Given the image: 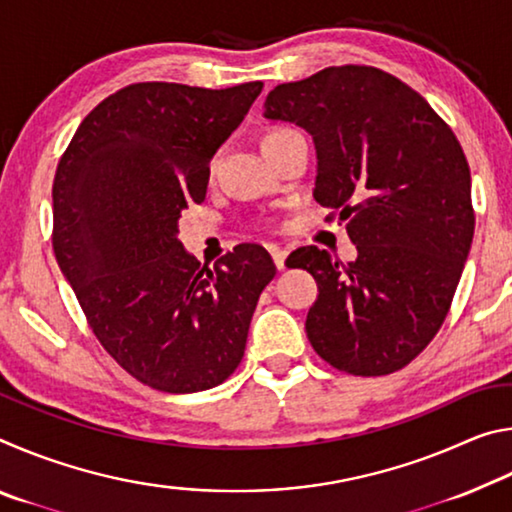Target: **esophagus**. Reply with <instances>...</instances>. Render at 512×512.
I'll return each instance as SVG.
<instances>
[{
	"instance_id": "obj_1",
	"label": "esophagus",
	"mask_w": 512,
	"mask_h": 512,
	"mask_svg": "<svg viewBox=\"0 0 512 512\" xmlns=\"http://www.w3.org/2000/svg\"><path fill=\"white\" fill-rule=\"evenodd\" d=\"M271 257L275 262V268L277 271H282L284 268V262H287V250L284 248H277V246H271Z\"/></svg>"
}]
</instances>
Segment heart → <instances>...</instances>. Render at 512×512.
I'll use <instances>...</instances> for the list:
<instances>
[{"mask_svg": "<svg viewBox=\"0 0 512 512\" xmlns=\"http://www.w3.org/2000/svg\"><path fill=\"white\" fill-rule=\"evenodd\" d=\"M282 133H289V131H273V133H268V135H266V140H264V144H266V142H271V140H275V137H277V135H282ZM210 171H214V162L210 164Z\"/></svg>", "mask_w": 512, "mask_h": 512, "instance_id": "1", "label": "heart"}]
</instances>
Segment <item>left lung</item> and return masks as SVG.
<instances>
[{"label": "left lung", "mask_w": 512, "mask_h": 512, "mask_svg": "<svg viewBox=\"0 0 512 512\" xmlns=\"http://www.w3.org/2000/svg\"><path fill=\"white\" fill-rule=\"evenodd\" d=\"M264 117L314 137V198L348 221L359 250L350 264L316 246L291 253V266L318 282L305 323L311 348L348 375L402 370L438 334L472 246L461 144L424 97L368 65L277 85Z\"/></svg>", "instance_id": "8db88e82"}]
</instances>
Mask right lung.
<instances>
[{"instance_id": "right-lung-1", "label": "right lung", "mask_w": 512, "mask_h": 512, "mask_svg": "<svg viewBox=\"0 0 512 512\" xmlns=\"http://www.w3.org/2000/svg\"><path fill=\"white\" fill-rule=\"evenodd\" d=\"M264 83H133L81 121L54 178V255L88 325L128 375L162 393L219 386L244 357L271 255L239 244L214 268L178 241L216 149Z\"/></svg>"}]
</instances>
